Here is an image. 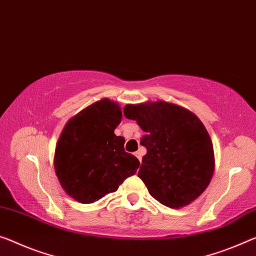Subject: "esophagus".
Returning <instances> with one entry per match:
<instances>
[{
	"label": "esophagus",
	"mask_w": 256,
	"mask_h": 256,
	"mask_svg": "<svg viewBox=\"0 0 256 256\" xmlns=\"http://www.w3.org/2000/svg\"><path fill=\"white\" fill-rule=\"evenodd\" d=\"M135 156H137V159H138L140 161H142V156H143V152H142L140 150H138V151H137V152L135 153Z\"/></svg>",
	"instance_id": "1"
}]
</instances>
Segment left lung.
Returning <instances> with one entry per match:
<instances>
[{
	"instance_id": "left-lung-1",
	"label": "left lung",
	"mask_w": 256,
	"mask_h": 256,
	"mask_svg": "<svg viewBox=\"0 0 256 256\" xmlns=\"http://www.w3.org/2000/svg\"><path fill=\"white\" fill-rule=\"evenodd\" d=\"M127 119L136 120L146 148L138 178L153 198L170 208L186 206L205 191L214 172L210 137L186 108L159 100L127 105Z\"/></svg>"
}]
</instances>
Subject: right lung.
Instances as JSON below:
<instances>
[{
    "label": "right lung",
    "instance_id": "add662e5",
    "mask_svg": "<svg viewBox=\"0 0 256 256\" xmlns=\"http://www.w3.org/2000/svg\"><path fill=\"white\" fill-rule=\"evenodd\" d=\"M122 112L116 103L102 100L70 119L58 140L54 170L62 186L82 204H92L116 192L137 172L140 161L124 151L116 136Z\"/></svg>",
    "mask_w": 256,
    "mask_h": 256
}]
</instances>
